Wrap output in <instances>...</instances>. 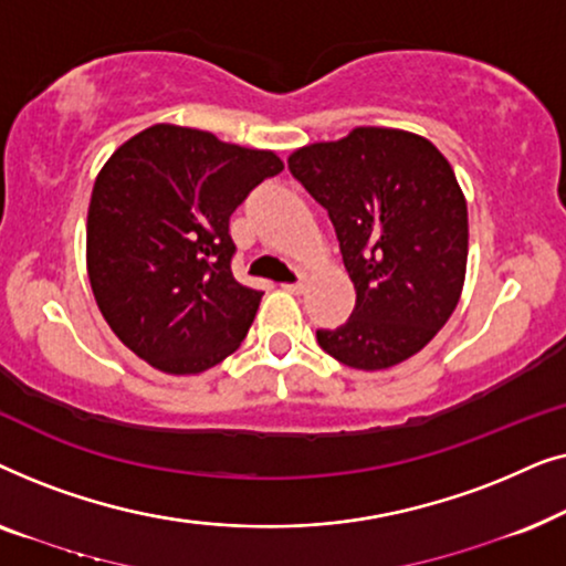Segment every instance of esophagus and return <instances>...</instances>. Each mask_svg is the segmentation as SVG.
<instances>
[{"mask_svg": "<svg viewBox=\"0 0 566 566\" xmlns=\"http://www.w3.org/2000/svg\"><path fill=\"white\" fill-rule=\"evenodd\" d=\"M283 289L289 293H304L306 283H304V277H298V281H293V283H283Z\"/></svg>", "mask_w": 566, "mask_h": 566, "instance_id": "34e87169", "label": "esophagus"}]
</instances>
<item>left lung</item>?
<instances>
[{
	"label": "left lung",
	"mask_w": 566,
	"mask_h": 566,
	"mask_svg": "<svg viewBox=\"0 0 566 566\" xmlns=\"http://www.w3.org/2000/svg\"><path fill=\"white\" fill-rule=\"evenodd\" d=\"M289 169L327 208L355 285L350 319L316 329V343L358 370L412 358L453 314L467 275V198L448 159L409 130L363 126L293 151Z\"/></svg>",
	"instance_id": "1"
}]
</instances>
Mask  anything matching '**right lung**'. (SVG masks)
<instances>
[{
  "mask_svg": "<svg viewBox=\"0 0 566 566\" xmlns=\"http://www.w3.org/2000/svg\"><path fill=\"white\" fill-rule=\"evenodd\" d=\"M283 161L198 128L157 126L99 169L87 213V273L105 322L138 358L203 374L242 345L262 291L231 273L229 219Z\"/></svg>",
  "mask_w": 566,
  "mask_h": 566,
  "instance_id": "1",
  "label": "right lung"
}]
</instances>
